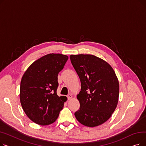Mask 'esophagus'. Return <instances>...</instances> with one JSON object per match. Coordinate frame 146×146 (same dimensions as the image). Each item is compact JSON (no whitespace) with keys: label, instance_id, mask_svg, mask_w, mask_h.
Wrapping results in <instances>:
<instances>
[{"label":"esophagus","instance_id":"1","mask_svg":"<svg viewBox=\"0 0 146 146\" xmlns=\"http://www.w3.org/2000/svg\"><path fill=\"white\" fill-rule=\"evenodd\" d=\"M72 97H73V96H72V94H70V95H68V96H67V99H72Z\"/></svg>","mask_w":146,"mask_h":146}]
</instances>
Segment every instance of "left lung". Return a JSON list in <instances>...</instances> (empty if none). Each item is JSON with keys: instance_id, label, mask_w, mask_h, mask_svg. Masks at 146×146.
I'll use <instances>...</instances> for the list:
<instances>
[{"instance_id": "left-lung-1", "label": "left lung", "mask_w": 146, "mask_h": 146, "mask_svg": "<svg viewBox=\"0 0 146 146\" xmlns=\"http://www.w3.org/2000/svg\"><path fill=\"white\" fill-rule=\"evenodd\" d=\"M70 58L81 82L76 118L87 127L100 125L111 117L118 104L119 86L115 73L106 61L94 55H70Z\"/></svg>"}]
</instances>
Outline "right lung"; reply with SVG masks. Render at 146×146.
<instances>
[{"mask_svg":"<svg viewBox=\"0 0 146 146\" xmlns=\"http://www.w3.org/2000/svg\"><path fill=\"white\" fill-rule=\"evenodd\" d=\"M68 56L48 54L35 61L23 75L20 102L27 117L35 123L47 125L54 122L63 109L66 96H58V74Z\"/></svg>","mask_w":146,"mask_h":146,"instance_id":"right-lung-1","label":"right lung"}]
</instances>
